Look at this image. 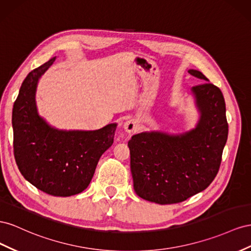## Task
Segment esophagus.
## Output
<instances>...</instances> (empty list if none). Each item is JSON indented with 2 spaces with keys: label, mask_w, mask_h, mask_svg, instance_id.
<instances>
[{
  "label": "esophagus",
  "mask_w": 251,
  "mask_h": 251,
  "mask_svg": "<svg viewBox=\"0 0 251 251\" xmlns=\"http://www.w3.org/2000/svg\"><path fill=\"white\" fill-rule=\"evenodd\" d=\"M124 129L127 132H133V130H135V123L133 120H128L124 123Z\"/></svg>",
  "instance_id": "esophagus-1"
}]
</instances>
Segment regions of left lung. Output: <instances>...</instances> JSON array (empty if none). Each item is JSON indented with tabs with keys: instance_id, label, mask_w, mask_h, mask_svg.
<instances>
[{
	"instance_id": "left-lung-1",
	"label": "left lung",
	"mask_w": 251,
	"mask_h": 251,
	"mask_svg": "<svg viewBox=\"0 0 251 251\" xmlns=\"http://www.w3.org/2000/svg\"><path fill=\"white\" fill-rule=\"evenodd\" d=\"M191 75L209 81L198 70ZM201 110L196 129L183 135L135 134L128 142L133 188L156 204L180 203L206 189L218 175L228 137L223 94L212 83L192 87Z\"/></svg>"
}]
</instances>
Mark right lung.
Listing matches in <instances>:
<instances>
[{"instance_id":"1","label":"right lung","mask_w":251,"mask_h":251,"mask_svg":"<svg viewBox=\"0 0 251 251\" xmlns=\"http://www.w3.org/2000/svg\"><path fill=\"white\" fill-rule=\"evenodd\" d=\"M55 58L30 71L12 108L13 155L20 173L41 191L54 197L77 195L94 176L101 155L113 143L116 124L94 131H59L37 113L39 77Z\"/></svg>"}]
</instances>
